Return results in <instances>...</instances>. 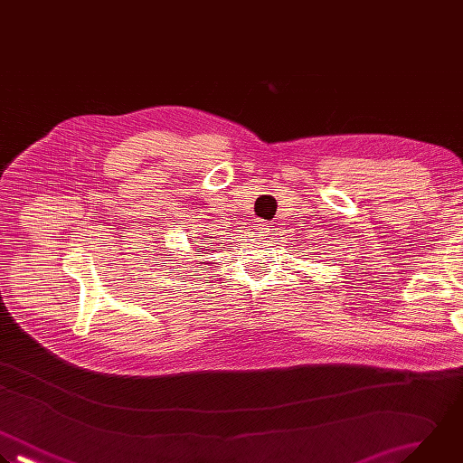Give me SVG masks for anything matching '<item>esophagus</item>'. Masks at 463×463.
<instances>
[{
	"mask_svg": "<svg viewBox=\"0 0 463 463\" xmlns=\"http://www.w3.org/2000/svg\"><path fill=\"white\" fill-rule=\"evenodd\" d=\"M253 228H255V232L260 233V235H264V233H268V232L271 230V226H269L266 221H260V219H257V221L253 222Z\"/></svg>",
	"mask_w": 463,
	"mask_h": 463,
	"instance_id": "obj_1",
	"label": "esophagus"
}]
</instances>
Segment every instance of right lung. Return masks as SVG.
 I'll return each instance as SVG.
<instances>
[{
    "instance_id": "obj_1",
    "label": "right lung",
    "mask_w": 463,
    "mask_h": 463,
    "mask_svg": "<svg viewBox=\"0 0 463 463\" xmlns=\"http://www.w3.org/2000/svg\"><path fill=\"white\" fill-rule=\"evenodd\" d=\"M204 242H206V241H204Z\"/></svg>"
}]
</instances>
